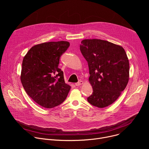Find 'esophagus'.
<instances>
[{"mask_svg":"<svg viewBox=\"0 0 149 149\" xmlns=\"http://www.w3.org/2000/svg\"><path fill=\"white\" fill-rule=\"evenodd\" d=\"M82 84H83V82L82 81H79L78 82L75 83V86H81V85H82Z\"/></svg>","mask_w":149,"mask_h":149,"instance_id":"obj_1","label":"esophagus"}]
</instances>
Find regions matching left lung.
<instances>
[{"instance_id":"left-lung-1","label":"left lung","mask_w":149,"mask_h":149,"mask_svg":"<svg viewBox=\"0 0 149 149\" xmlns=\"http://www.w3.org/2000/svg\"><path fill=\"white\" fill-rule=\"evenodd\" d=\"M80 51L88 62L93 93L91 105L104 108L113 104L124 90L129 79V62L124 49L101 39H84Z\"/></svg>"}]
</instances>
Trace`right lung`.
<instances>
[{
    "label": "right lung",
    "instance_id": "obj_1",
    "mask_svg": "<svg viewBox=\"0 0 149 149\" xmlns=\"http://www.w3.org/2000/svg\"><path fill=\"white\" fill-rule=\"evenodd\" d=\"M70 45L67 41L45 42L32 47L24 58L21 82L28 95L42 107H56L68 94L71 87L65 83L58 65Z\"/></svg>",
    "mask_w": 149,
    "mask_h": 149
}]
</instances>
